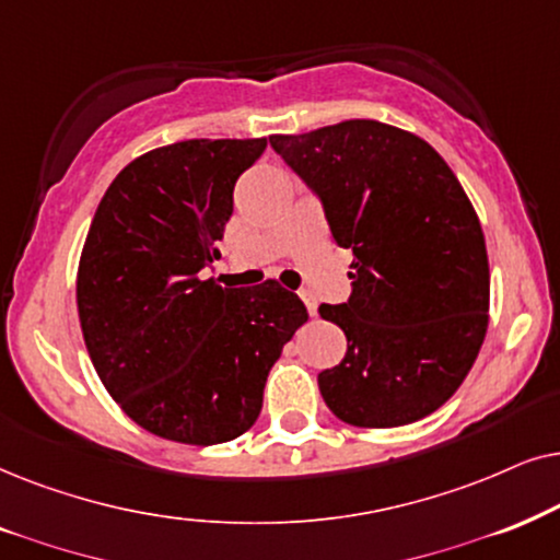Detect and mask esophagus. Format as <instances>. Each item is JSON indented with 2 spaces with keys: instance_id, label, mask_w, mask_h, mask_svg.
I'll return each instance as SVG.
<instances>
[{
  "instance_id": "34e87169",
  "label": "esophagus",
  "mask_w": 560,
  "mask_h": 560,
  "mask_svg": "<svg viewBox=\"0 0 560 560\" xmlns=\"http://www.w3.org/2000/svg\"><path fill=\"white\" fill-rule=\"evenodd\" d=\"M300 296H302L304 307H307V312H310V317H317V300H315V296H312L307 289H302Z\"/></svg>"
}]
</instances>
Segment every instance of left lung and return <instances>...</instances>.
Segmentation results:
<instances>
[{
    "label": "left lung",
    "instance_id": "1",
    "mask_svg": "<svg viewBox=\"0 0 560 560\" xmlns=\"http://www.w3.org/2000/svg\"><path fill=\"white\" fill-rule=\"evenodd\" d=\"M268 143L353 250V292L319 304L346 332V358L317 376L338 420L399 428L445 405L489 325V260L464 186L422 138L346 119Z\"/></svg>",
    "mask_w": 560,
    "mask_h": 560
}]
</instances>
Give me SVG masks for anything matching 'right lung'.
<instances>
[{
	"instance_id": "right-lung-1",
	"label": "right lung",
	"mask_w": 560,
	"mask_h": 560,
	"mask_svg": "<svg viewBox=\"0 0 560 560\" xmlns=\"http://www.w3.org/2000/svg\"><path fill=\"white\" fill-rule=\"evenodd\" d=\"M266 145L155 148L119 171L89 228L77 279L89 358L125 415L166 441L218 445L253 428L268 371L307 323L279 281L202 279L220 258L237 176Z\"/></svg>"
}]
</instances>
